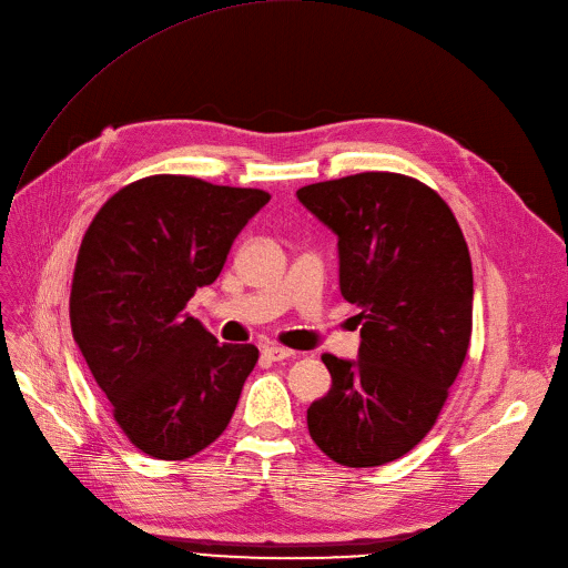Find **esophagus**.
Segmentation results:
<instances>
[{
    "label": "esophagus",
    "mask_w": 568,
    "mask_h": 568,
    "mask_svg": "<svg viewBox=\"0 0 568 568\" xmlns=\"http://www.w3.org/2000/svg\"><path fill=\"white\" fill-rule=\"evenodd\" d=\"M294 352L292 349H285L281 345H267L262 347V356L270 358V361H283V358H290Z\"/></svg>",
    "instance_id": "esophagus-1"
}]
</instances>
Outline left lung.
I'll use <instances>...</instances> for the list:
<instances>
[{"label": "left lung", "mask_w": 568, "mask_h": 568, "mask_svg": "<svg viewBox=\"0 0 568 568\" xmlns=\"http://www.w3.org/2000/svg\"><path fill=\"white\" fill-rule=\"evenodd\" d=\"M296 199L337 235L339 292L361 306L356 361L324 354L331 390L308 432L335 464L384 466L434 427L473 331V264L447 203L420 180L356 173Z\"/></svg>", "instance_id": "1"}]
</instances>
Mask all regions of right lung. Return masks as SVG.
Returning a JSON list of instances; mask_svg holds the SVG:
<instances>
[{
	"instance_id": "add662e5",
	"label": "right lung",
	"mask_w": 568,
	"mask_h": 568,
	"mask_svg": "<svg viewBox=\"0 0 568 568\" xmlns=\"http://www.w3.org/2000/svg\"><path fill=\"white\" fill-rule=\"evenodd\" d=\"M270 199L262 189L150 175L113 194L89 225L72 274V337L113 420L150 457H194L233 418L257 347L219 345L184 306L216 281Z\"/></svg>"
}]
</instances>
